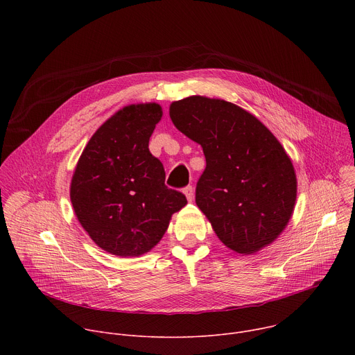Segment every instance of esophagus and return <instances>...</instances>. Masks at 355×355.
Segmentation results:
<instances>
[{
  "instance_id": "34e87169",
  "label": "esophagus",
  "mask_w": 355,
  "mask_h": 355,
  "mask_svg": "<svg viewBox=\"0 0 355 355\" xmlns=\"http://www.w3.org/2000/svg\"><path fill=\"white\" fill-rule=\"evenodd\" d=\"M184 193H185L187 199L191 202V200L193 199V188H192V185H188V187H185V188H184Z\"/></svg>"
}]
</instances>
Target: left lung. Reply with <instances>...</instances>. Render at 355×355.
<instances>
[{
	"instance_id": "obj_1",
	"label": "left lung",
	"mask_w": 355,
	"mask_h": 355,
	"mask_svg": "<svg viewBox=\"0 0 355 355\" xmlns=\"http://www.w3.org/2000/svg\"><path fill=\"white\" fill-rule=\"evenodd\" d=\"M170 118L204 150L207 168L195 202L219 240L239 254L271 244L296 200L295 170L277 137L254 115L223 99L175 101Z\"/></svg>"
}]
</instances>
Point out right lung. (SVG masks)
Masks as SVG:
<instances>
[{
    "instance_id": "1",
    "label": "right lung",
    "mask_w": 355,
    "mask_h": 355,
    "mask_svg": "<svg viewBox=\"0 0 355 355\" xmlns=\"http://www.w3.org/2000/svg\"><path fill=\"white\" fill-rule=\"evenodd\" d=\"M163 116L156 103L122 108L92 135L70 187L76 216L94 243L119 257H137L164 236L184 193L166 185L148 140Z\"/></svg>"
}]
</instances>
